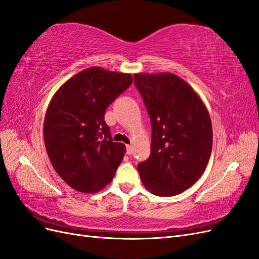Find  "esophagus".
Returning a JSON list of instances; mask_svg holds the SVG:
<instances>
[{
    "instance_id": "34e87169",
    "label": "esophagus",
    "mask_w": 259,
    "mask_h": 259,
    "mask_svg": "<svg viewBox=\"0 0 259 259\" xmlns=\"http://www.w3.org/2000/svg\"><path fill=\"white\" fill-rule=\"evenodd\" d=\"M125 147H127V154L128 155L132 154V151H134V149H132V145H127Z\"/></svg>"
}]
</instances>
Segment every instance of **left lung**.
<instances>
[{
  "mask_svg": "<svg viewBox=\"0 0 259 259\" xmlns=\"http://www.w3.org/2000/svg\"><path fill=\"white\" fill-rule=\"evenodd\" d=\"M152 123L151 155L138 170L157 196L182 193L201 178L212 147L207 108L182 78L171 72L135 73Z\"/></svg>",
  "mask_w": 259,
  "mask_h": 259,
  "instance_id": "1",
  "label": "left lung"
}]
</instances>
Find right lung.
Instances as JSON below:
<instances>
[{"label":"right lung","instance_id":"1","mask_svg":"<svg viewBox=\"0 0 259 259\" xmlns=\"http://www.w3.org/2000/svg\"><path fill=\"white\" fill-rule=\"evenodd\" d=\"M132 81L130 73L90 67L52 98L44 117V144L55 171L72 189L97 193L112 182L125 145L113 141L104 114Z\"/></svg>","mask_w":259,"mask_h":259}]
</instances>
